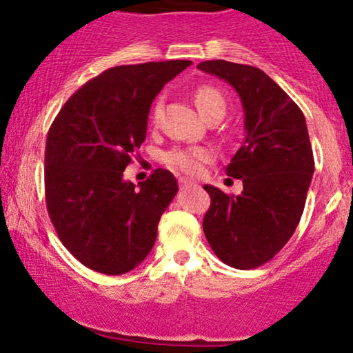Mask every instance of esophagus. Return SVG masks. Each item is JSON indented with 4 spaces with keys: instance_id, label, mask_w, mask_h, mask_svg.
Segmentation results:
<instances>
[{
    "instance_id": "34e87169",
    "label": "esophagus",
    "mask_w": 353,
    "mask_h": 353,
    "mask_svg": "<svg viewBox=\"0 0 353 353\" xmlns=\"http://www.w3.org/2000/svg\"><path fill=\"white\" fill-rule=\"evenodd\" d=\"M196 182L189 181V179H179V188L181 189H188V188H196Z\"/></svg>"
}]
</instances>
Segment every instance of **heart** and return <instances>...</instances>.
Masks as SVG:
<instances>
[{"label": "heart", "mask_w": 353, "mask_h": 353, "mask_svg": "<svg viewBox=\"0 0 353 353\" xmlns=\"http://www.w3.org/2000/svg\"><path fill=\"white\" fill-rule=\"evenodd\" d=\"M194 101H196L197 108H199L201 114L208 119L212 114H224L225 108H228V99L221 89L210 84H202L194 92ZM161 111H163V103L161 99L154 104L151 117L156 123L161 117ZM214 157L212 151L204 145H196V148H176L169 151L164 156V163L174 171H179L182 174H189V176H196L202 171V165L209 163Z\"/></svg>", "instance_id": "1"}]
</instances>
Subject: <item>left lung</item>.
Here are the masks:
<instances>
[{
  "label": "left lung",
  "instance_id": "1",
  "mask_svg": "<svg viewBox=\"0 0 353 353\" xmlns=\"http://www.w3.org/2000/svg\"><path fill=\"white\" fill-rule=\"evenodd\" d=\"M228 81L245 112L247 136L228 165L241 179L239 196L204 185L210 208L205 239L214 254L234 269H255L289 242L301 221L314 174V154L301 108L259 68L224 59L197 64Z\"/></svg>",
  "mask_w": 353,
  "mask_h": 353
}]
</instances>
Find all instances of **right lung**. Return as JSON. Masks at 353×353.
<instances>
[{
	"mask_svg": "<svg viewBox=\"0 0 353 353\" xmlns=\"http://www.w3.org/2000/svg\"><path fill=\"white\" fill-rule=\"evenodd\" d=\"M190 64L111 68L81 86L52 121L44 152L48 214L63 245L96 272H129L156 242L176 177L156 169L136 188L123 172L144 143L154 98Z\"/></svg>",
	"mask_w": 353,
	"mask_h": 353,
	"instance_id": "obj_1",
	"label": "right lung"
}]
</instances>
